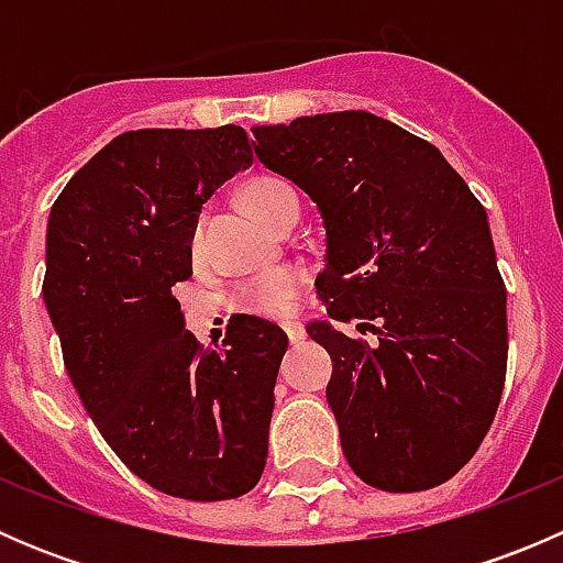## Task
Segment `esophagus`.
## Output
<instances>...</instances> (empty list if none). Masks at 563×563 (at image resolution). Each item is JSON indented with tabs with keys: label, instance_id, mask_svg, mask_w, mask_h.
I'll return each instance as SVG.
<instances>
[{
	"label": "esophagus",
	"instance_id": "esophagus-1",
	"mask_svg": "<svg viewBox=\"0 0 563 563\" xmlns=\"http://www.w3.org/2000/svg\"><path fill=\"white\" fill-rule=\"evenodd\" d=\"M283 329H286V334H288V340H291V343H299V340H305V329L299 327L297 321H286V323H283Z\"/></svg>",
	"mask_w": 563,
	"mask_h": 563
}]
</instances>
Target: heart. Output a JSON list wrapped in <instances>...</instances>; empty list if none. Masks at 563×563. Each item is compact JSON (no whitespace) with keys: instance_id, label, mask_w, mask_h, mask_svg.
I'll return each mask as SVG.
<instances>
[{"instance_id":"obj_1","label":"heart","mask_w":563,"mask_h":563,"mask_svg":"<svg viewBox=\"0 0 563 563\" xmlns=\"http://www.w3.org/2000/svg\"><path fill=\"white\" fill-rule=\"evenodd\" d=\"M242 201L250 212L258 220H264L272 229H280L286 220L294 214L299 218V196L288 181L277 179V176H253L245 187H242ZM201 229L190 234V255L201 258ZM305 288V272L297 266H275L261 275L250 277V280L236 286L234 305L245 313L255 316H286L291 310L297 294Z\"/></svg>"}]
</instances>
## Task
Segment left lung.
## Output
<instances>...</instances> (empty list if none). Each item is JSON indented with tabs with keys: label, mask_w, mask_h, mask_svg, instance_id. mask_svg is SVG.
I'll return each mask as SVG.
<instances>
[{
	"label": "left lung",
	"mask_w": 563,
	"mask_h": 563,
	"mask_svg": "<svg viewBox=\"0 0 563 563\" xmlns=\"http://www.w3.org/2000/svg\"><path fill=\"white\" fill-rule=\"evenodd\" d=\"M269 172L316 201L334 321L308 334L332 356L327 400L345 460L367 485L430 490L490 430L507 378V288L487 212L433 144L367 111L253 128Z\"/></svg>",
	"instance_id": "left-lung-1"
}]
</instances>
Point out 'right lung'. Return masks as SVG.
Listing matches in <instances>:
<instances>
[{
    "label": "right lung",
    "instance_id": "1",
    "mask_svg": "<svg viewBox=\"0 0 563 563\" xmlns=\"http://www.w3.org/2000/svg\"><path fill=\"white\" fill-rule=\"evenodd\" d=\"M250 163L236 124L130 130L78 168L48 218L43 299L67 376L117 457L187 501L258 485L288 349L255 316L203 349L172 294L192 275L201 203Z\"/></svg>",
    "mask_w": 563,
    "mask_h": 563
}]
</instances>
